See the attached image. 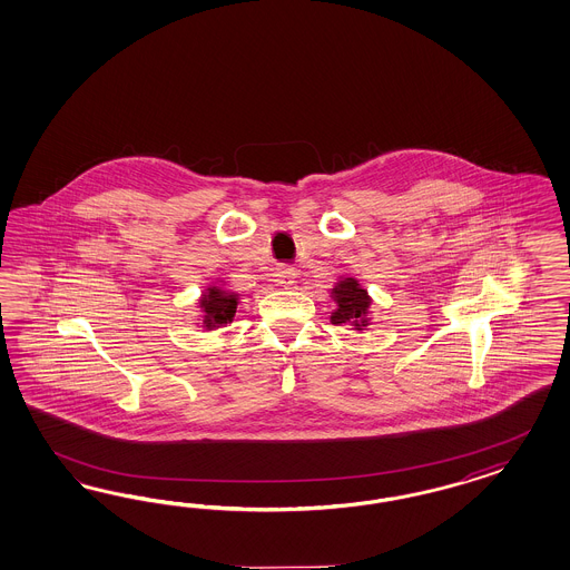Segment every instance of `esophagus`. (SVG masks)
I'll list each match as a JSON object with an SVG mask.
<instances>
[{"label": "esophagus", "mask_w": 570, "mask_h": 570, "mask_svg": "<svg viewBox=\"0 0 570 570\" xmlns=\"http://www.w3.org/2000/svg\"><path fill=\"white\" fill-rule=\"evenodd\" d=\"M294 277H296V274L291 267H279L276 272V282L279 286H293Z\"/></svg>", "instance_id": "esophagus-1"}]
</instances>
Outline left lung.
Masks as SVG:
<instances>
[{"instance_id": "left-lung-1", "label": "left lung", "mask_w": 570, "mask_h": 570, "mask_svg": "<svg viewBox=\"0 0 570 570\" xmlns=\"http://www.w3.org/2000/svg\"><path fill=\"white\" fill-rule=\"evenodd\" d=\"M332 298L336 303V309L330 315L332 324L348 326L355 332L370 328L372 296L363 288L357 277H343L332 288Z\"/></svg>"}]
</instances>
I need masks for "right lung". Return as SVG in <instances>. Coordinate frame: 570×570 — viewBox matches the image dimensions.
<instances>
[{
    "label": "right lung",
    "mask_w": 570,
    "mask_h": 570,
    "mask_svg": "<svg viewBox=\"0 0 570 570\" xmlns=\"http://www.w3.org/2000/svg\"><path fill=\"white\" fill-rule=\"evenodd\" d=\"M198 309H200V317H198L200 328L207 332L224 328L236 317L238 294L227 293L222 286L210 284L198 298Z\"/></svg>",
    "instance_id": "add662e5"
}]
</instances>
